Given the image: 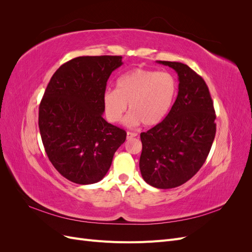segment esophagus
<instances>
[{
    "instance_id": "esophagus-1",
    "label": "esophagus",
    "mask_w": 252,
    "mask_h": 252,
    "mask_svg": "<svg viewBox=\"0 0 252 252\" xmlns=\"http://www.w3.org/2000/svg\"><path fill=\"white\" fill-rule=\"evenodd\" d=\"M136 136V133H134V132H130V131H127V140H131V139H133V138H135Z\"/></svg>"
}]
</instances>
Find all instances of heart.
Wrapping results in <instances>:
<instances>
[{
    "label": "heart",
    "instance_id": "b5f03b06",
    "mask_svg": "<svg viewBox=\"0 0 252 252\" xmlns=\"http://www.w3.org/2000/svg\"><path fill=\"white\" fill-rule=\"evenodd\" d=\"M175 94L177 81L171 73L135 68L119 78L117 89L105 91L106 117L112 123L120 122L129 104L128 126H156L169 112Z\"/></svg>",
    "mask_w": 252,
    "mask_h": 252
}]
</instances>
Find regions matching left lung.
I'll return each instance as SVG.
<instances>
[{"label": "left lung", "mask_w": 252, "mask_h": 252, "mask_svg": "<svg viewBox=\"0 0 252 252\" xmlns=\"http://www.w3.org/2000/svg\"><path fill=\"white\" fill-rule=\"evenodd\" d=\"M179 75L177 100L161 123L141 133L140 170L159 189L181 186L200 170L216 136V112L205 81L187 65L158 61Z\"/></svg>", "instance_id": "1"}]
</instances>
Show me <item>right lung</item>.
I'll list each match as a JSON object with an SVG mask.
<instances>
[{
    "label": "right lung",
    "mask_w": 252,
    "mask_h": 252,
    "mask_svg": "<svg viewBox=\"0 0 252 252\" xmlns=\"http://www.w3.org/2000/svg\"><path fill=\"white\" fill-rule=\"evenodd\" d=\"M121 56L79 57L53 73L39 107V128L51 164L81 185L101 181L126 131L103 119L106 84Z\"/></svg>",
    "instance_id": "right-lung-1"
}]
</instances>
